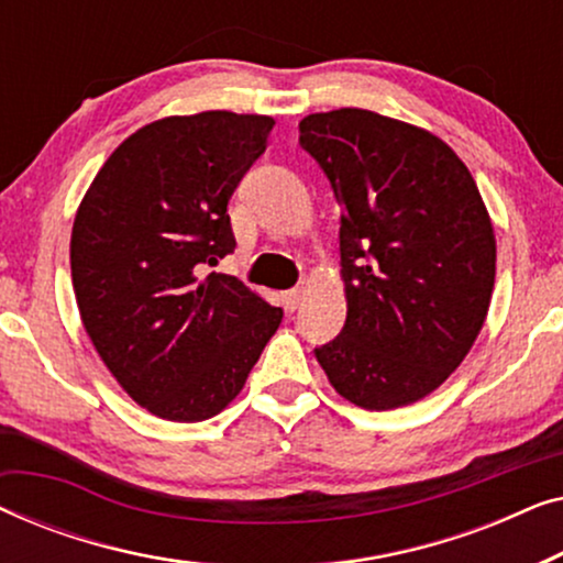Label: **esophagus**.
Segmentation results:
<instances>
[{
  "label": "esophagus",
  "mask_w": 563,
  "mask_h": 563,
  "mask_svg": "<svg viewBox=\"0 0 563 563\" xmlns=\"http://www.w3.org/2000/svg\"><path fill=\"white\" fill-rule=\"evenodd\" d=\"M302 297H305V289H289L284 291V307H287L289 312H295L299 305H302Z\"/></svg>",
  "instance_id": "obj_1"
}]
</instances>
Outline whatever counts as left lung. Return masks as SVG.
<instances>
[{
    "label": "left lung",
    "mask_w": 563,
    "mask_h": 563,
    "mask_svg": "<svg viewBox=\"0 0 563 563\" xmlns=\"http://www.w3.org/2000/svg\"><path fill=\"white\" fill-rule=\"evenodd\" d=\"M299 145L343 212L349 312L314 356L364 410L418 402L472 351L495 289V228L474 176L438 135L358 107L307 114Z\"/></svg>",
    "instance_id": "1"
}]
</instances>
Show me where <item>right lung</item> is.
Instances as JSON below:
<instances>
[{"label":"right lung","instance_id":"1","mask_svg":"<svg viewBox=\"0 0 563 563\" xmlns=\"http://www.w3.org/2000/svg\"><path fill=\"white\" fill-rule=\"evenodd\" d=\"M272 128L225 110L151 122L112 151L76 210L84 330L120 387L164 420L225 410L282 322V307L235 276H202L235 249L228 202Z\"/></svg>","mask_w":563,"mask_h":563}]
</instances>
